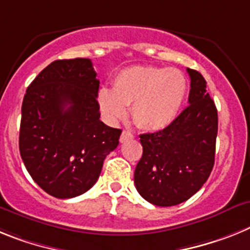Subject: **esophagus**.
Masks as SVG:
<instances>
[{
  "mask_svg": "<svg viewBox=\"0 0 250 250\" xmlns=\"http://www.w3.org/2000/svg\"><path fill=\"white\" fill-rule=\"evenodd\" d=\"M133 138V134L131 133V132H128V131H123L122 134H121V138H119V141L122 143L127 142V141L132 140Z\"/></svg>",
  "mask_w": 250,
  "mask_h": 250,
  "instance_id": "1",
  "label": "esophagus"
}]
</instances>
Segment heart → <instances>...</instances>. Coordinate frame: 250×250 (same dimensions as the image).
<instances>
[{"label":"heart","mask_w":250,"mask_h":250,"mask_svg":"<svg viewBox=\"0 0 250 250\" xmlns=\"http://www.w3.org/2000/svg\"><path fill=\"white\" fill-rule=\"evenodd\" d=\"M188 94V80L177 69L131 66L117 74L112 90L102 88L98 104L104 117L117 122L132 107L134 122L145 131H161L179 117Z\"/></svg>","instance_id":"1"}]
</instances>
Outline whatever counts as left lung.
Here are the masks:
<instances>
[{"mask_svg": "<svg viewBox=\"0 0 250 250\" xmlns=\"http://www.w3.org/2000/svg\"><path fill=\"white\" fill-rule=\"evenodd\" d=\"M190 75L188 105L168 127L140 134L143 153L134 171L141 196L157 206H173L200 190L215 161L218 110L199 71Z\"/></svg>", "mask_w": 250, "mask_h": 250, "instance_id": "obj_1", "label": "left lung"}]
</instances>
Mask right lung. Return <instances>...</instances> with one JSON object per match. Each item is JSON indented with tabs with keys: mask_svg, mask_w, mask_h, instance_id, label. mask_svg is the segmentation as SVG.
Wrapping results in <instances>:
<instances>
[{
	"mask_svg": "<svg viewBox=\"0 0 250 250\" xmlns=\"http://www.w3.org/2000/svg\"><path fill=\"white\" fill-rule=\"evenodd\" d=\"M99 80L90 59L55 60L32 80L23 97L19 147L30 176L58 199L94 185L121 129L99 117Z\"/></svg>",
	"mask_w": 250,
	"mask_h": 250,
	"instance_id": "add662e5",
	"label": "right lung"
}]
</instances>
